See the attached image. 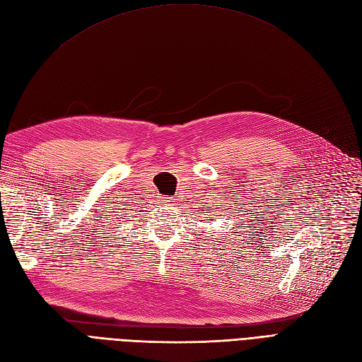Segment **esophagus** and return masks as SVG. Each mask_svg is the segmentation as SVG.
<instances>
[{
	"mask_svg": "<svg viewBox=\"0 0 362 362\" xmlns=\"http://www.w3.org/2000/svg\"><path fill=\"white\" fill-rule=\"evenodd\" d=\"M164 202H170V201H168V198H166V201H164Z\"/></svg>",
	"mask_w": 362,
	"mask_h": 362,
	"instance_id": "esophagus-1",
	"label": "esophagus"
}]
</instances>
